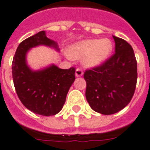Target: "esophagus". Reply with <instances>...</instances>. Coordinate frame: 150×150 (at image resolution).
<instances>
[{
  "label": "esophagus",
  "instance_id": "1",
  "mask_svg": "<svg viewBox=\"0 0 150 150\" xmlns=\"http://www.w3.org/2000/svg\"><path fill=\"white\" fill-rule=\"evenodd\" d=\"M83 74V70L80 69V68H77L76 70V72H75V75L76 76H81Z\"/></svg>",
  "mask_w": 150,
  "mask_h": 150
}]
</instances>
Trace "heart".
<instances>
[{"mask_svg": "<svg viewBox=\"0 0 150 150\" xmlns=\"http://www.w3.org/2000/svg\"><path fill=\"white\" fill-rule=\"evenodd\" d=\"M113 49L110 39H91L78 42L70 47L69 57L74 60L83 59L86 67L100 66L110 56Z\"/></svg>", "mask_w": 150, "mask_h": 150, "instance_id": "obj_1", "label": "heart"}]
</instances>
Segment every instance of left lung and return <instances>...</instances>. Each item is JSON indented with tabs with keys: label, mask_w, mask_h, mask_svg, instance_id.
Masks as SVG:
<instances>
[{
	"label": "left lung",
	"mask_w": 150,
	"mask_h": 150,
	"mask_svg": "<svg viewBox=\"0 0 150 150\" xmlns=\"http://www.w3.org/2000/svg\"><path fill=\"white\" fill-rule=\"evenodd\" d=\"M115 54L101 65L86 70V98L90 107L101 114L110 115L124 108L134 94L137 62L131 45L112 36Z\"/></svg>",
	"instance_id": "8db88e82"
}]
</instances>
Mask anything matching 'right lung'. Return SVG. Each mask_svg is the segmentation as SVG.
<instances>
[{
  "label": "right lung",
  "instance_id": "right-lung-1",
  "mask_svg": "<svg viewBox=\"0 0 150 150\" xmlns=\"http://www.w3.org/2000/svg\"><path fill=\"white\" fill-rule=\"evenodd\" d=\"M39 45L54 47L55 41L40 31L17 47L12 62V76L17 94L29 110L42 116H54L63 108L69 89L75 80V68L60 69L52 64L40 70H32L27 64L28 50Z\"/></svg>",
  "mask_w": 150,
  "mask_h": 150
}]
</instances>
